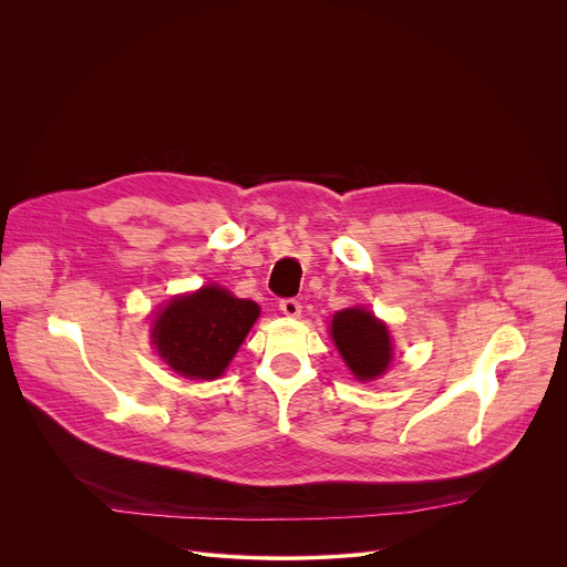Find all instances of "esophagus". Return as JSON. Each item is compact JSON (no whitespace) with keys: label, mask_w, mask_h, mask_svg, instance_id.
<instances>
[{"label":"esophagus","mask_w":567,"mask_h":567,"mask_svg":"<svg viewBox=\"0 0 567 567\" xmlns=\"http://www.w3.org/2000/svg\"><path fill=\"white\" fill-rule=\"evenodd\" d=\"M280 311L289 318H298L302 311V305L296 298H285V300H280Z\"/></svg>","instance_id":"34e87169"}]
</instances>
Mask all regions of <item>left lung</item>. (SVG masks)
<instances>
[{
	"instance_id": "obj_1",
	"label": "left lung",
	"mask_w": 567,
	"mask_h": 567,
	"mask_svg": "<svg viewBox=\"0 0 567 567\" xmlns=\"http://www.w3.org/2000/svg\"><path fill=\"white\" fill-rule=\"evenodd\" d=\"M332 339L357 379L368 381L385 372L392 359L388 330L372 311L361 307L334 313Z\"/></svg>"
}]
</instances>
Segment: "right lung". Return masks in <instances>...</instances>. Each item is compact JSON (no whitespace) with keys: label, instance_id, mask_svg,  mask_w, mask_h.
Here are the masks:
<instances>
[{"label":"right lung","instance_id":"1","mask_svg":"<svg viewBox=\"0 0 567 567\" xmlns=\"http://www.w3.org/2000/svg\"><path fill=\"white\" fill-rule=\"evenodd\" d=\"M260 307L219 287L168 302L158 313L152 339L158 357L188 379L219 377L249 334Z\"/></svg>","mask_w":567,"mask_h":567}]
</instances>
